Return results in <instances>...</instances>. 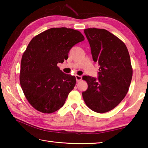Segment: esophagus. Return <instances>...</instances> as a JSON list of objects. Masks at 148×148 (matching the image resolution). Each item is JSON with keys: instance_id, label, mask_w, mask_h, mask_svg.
<instances>
[{"instance_id": "34e87169", "label": "esophagus", "mask_w": 148, "mask_h": 148, "mask_svg": "<svg viewBox=\"0 0 148 148\" xmlns=\"http://www.w3.org/2000/svg\"><path fill=\"white\" fill-rule=\"evenodd\" d=\"M76 81L77 82H79L81 81L82 79V77L81 76H78V75H76Z\"/></svg>"}]
</instances>
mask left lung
<instances>
[{
    "label": "left lung",
    "mask_w": 148,
    "mask_h": 148,
    "mask_svg": "<svg viewBox=\"0 0 148 148\" xmlns=\"http://www.w3.org/2000/svg\"><path fill=\"white\" fill-rule=\"evenodd\" d=\"M92 60L100 66L98 78L84 76L88 88L82 92L92 111L105 113L116 108L126 96L132 76L130 56L125 44L107 30L84 29Z\"/></svg>",
    "instance_id": "left-lung-1"
}]
</instances>
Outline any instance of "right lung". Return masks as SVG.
Wrapping results in <instances>:
<instances>
[{"instance_id": "add662e5", "label": "right lung", "mask_w": 148, "mask_h": 148, "mask_svg": "<svg viewBox=\"0 0 148 148\" xmlns=\"http://www.w3.org/2000/svg\"><path fill=\"white\" fill-rule=\"evenodd\" d=\"M84 39L79 31L61 27L46 30L29 42L22 56L19 80L27 100L36 110L51 114L63 106L76 79L57 64L68 59L70 49Z\"/></svg>"}]
</instances>
